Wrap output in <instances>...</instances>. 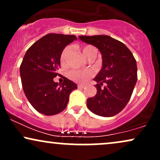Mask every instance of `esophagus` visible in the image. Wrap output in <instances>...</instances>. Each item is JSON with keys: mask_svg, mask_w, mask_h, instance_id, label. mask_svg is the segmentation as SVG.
Segmentation results:
<instances>
[{"mask_svg": "<svg viewBox=\"0 0 160 160\" xmlns=\"http://www.w3.org/2000/svg\"><path fill=\"white\" fill-rule=\"evenodd\" d=\"M78 87L79 88V89H83V88L85 87V86H84V85H80V84H79V85L78 86Z\"/></svg>", "mask_w": 160, "mask_h": 160, "instance_id": "obj_1", "label": "esophagus"}]
</instances>
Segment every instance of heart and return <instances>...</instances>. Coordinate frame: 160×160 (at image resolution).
Wrapping results in <instances>:
<instances>
[{"label": "heart", "instance_id": "obj_1", "mask_svg": "<svg viewBox=\"0 0 160 160\" xmlns=\"http://www.w3.org/2000/svg\"><path fill=\"white\" fill-rule=\"evenodd\" d=\"M70 47H65L62 51L61 57H60V62H61L62 65H65L67 59V56L68 52H70ZM82 52H83L84 56L87 58L88 56L92 52H96L97 49L92 46H86V47L82 48ZM92 72L91 71H80V70H71L68 73V76L70 79H71L74 81L78 82H83L86 81L89 78L92 77Z\"/></svg>", "mask_w": 160, "mask_h": 160}]
</instances>
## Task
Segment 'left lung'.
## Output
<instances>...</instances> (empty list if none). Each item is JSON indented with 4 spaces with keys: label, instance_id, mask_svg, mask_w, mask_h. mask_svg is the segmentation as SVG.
<instances>
[{
    "label": "left lung",
    "instance_id": "8db88e82",
    "mask_svg": "<svg viewBox=\"0 0 160 160\" xmlns=\"http://www.w3.org/2000/svg\"><path fill=\"white\" fill-rule=\"evenodd\" d=\"M79 38L97 47L102 56V68L94 78L97 93L87 99V107L96 115L115 116L126 107L133 92L138 80L136 60L123 43L110 36ZM103 84L106 86L102 88Z\"/></svg>",
    "mask_w": 160,
    "mask_h": 160
}]
</instances>
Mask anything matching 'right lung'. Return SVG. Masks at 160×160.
I'll use <instances>...</instances> for the list:
<instances>
[{
    "label": "right lung",
    "instance_id": "obj_1",
    "mask_svg": "<svg viewBox=\"0 0 160 160\" xmlns=\"http://www.w3.org/2000/svg\"><path fill=\"white\" fill-rule=\"evenodd\" d=\"M77 40L75 35L48 34L27 50L20 65V76L25 96L32 107L47 116L65 109L69 95L77 84L64 77L62 83L54 82L60 68V57L67 45Z\"/></svg>",
    "mask_w": 160,
    "mask_h": 160
}]
</instances>
